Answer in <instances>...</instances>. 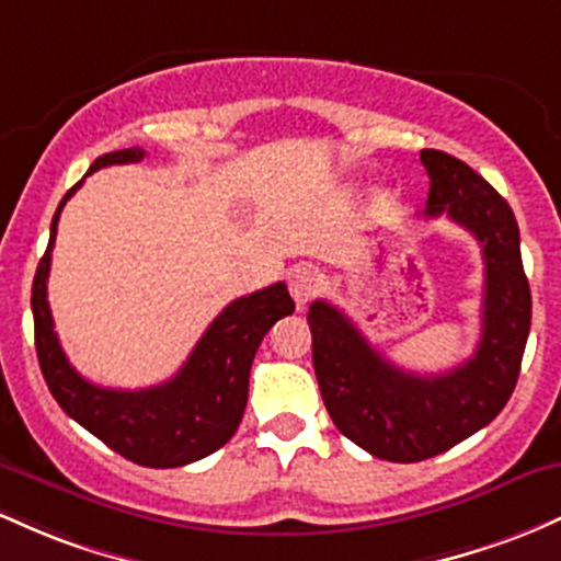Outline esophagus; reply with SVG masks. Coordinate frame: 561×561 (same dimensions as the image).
Returning <instances> with one entry per match:
<instances>
[{
    "label": "esophagus",
    "mask_w": 561,
    "mask_h": 561,
    "mask_svg": "<svg viewBox=\"0 0 561 561\" xmlns=\"http://www.w3.org/2000/svg\"><path fill=\"white\" fill-rule=\"evenodd\" d=\"M320 288H323V278H320L318 270L310 267V264L297 267L291 275H288V291H291V297L299 307H305L307 301L318 297Z\"/></svg>",
    "instance_id": "obj_1"
}]
</instances>
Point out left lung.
I'll return each instance as SVG.
<instances>
[{"label":"left lung","instance_id":"8db88e82","mask_svg":"<svg viewBox=\"0 0 561 561\" xmlns=\"http://www.w3.org/2000/svg\"><path fill=\"white\" fill-rule=\"evenodd\" d=\"M430 174L424 219L448 214L480 241L482 336L474 355L445 374L402 370L368 344L339 307L310 305L312 365L325 411L370 456L413 463L450 450L488 426L517 387L533 299L512 206L474 169L443 150H421Z\"/></svg>","mask_w":561,"mask_h":561}]
</instances>
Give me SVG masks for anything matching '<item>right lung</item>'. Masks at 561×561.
<instances>
[{"label":"right lung","mask_w":561,"mask_h":561,"mask_svg":"<svg viewBox=\"0 0 561 561\" xmlns=\"http://www.w3.org/2000/svg\"><path fill=\"white\" fill-rule=\"evenodd\" d=\"M142 148L113 150L94 159L90 172L111 163L142 161ZM84 174V178H87ZM79 180L60 201L49 228V243L31 288L34 339L39 368L58 405L77 424L103 439L111 450L150 469H174L206 458L236 434L249 400V370L264 333L294 312L286 283L230 301L214 318L191 357L169 381L148 389H108L77 374L55 333L47 301L58 219L66 201L81 187Z\"/></svg>","instance_id":"1"}]
</instances>
